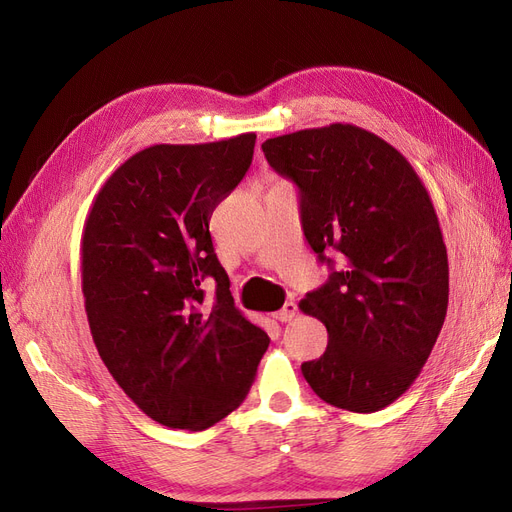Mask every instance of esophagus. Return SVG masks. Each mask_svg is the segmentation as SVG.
I'll list each match as a JSON object with an SVG mask.
<instances>
[{
    "label": "esophagus",
    "instance_id": "esophagus-1",
    "mask_svg": "<svg viewBox=\"0 0 512 512\" xmlns=\"http://www.w3.org/2000/svg\"><path fill=\"white\" fill-rule=\"evenodd\" d=\"M297 312H299L297 303H294V301H286V303H284V307L280 309V312L275 314V320H280V322H290L294 316H297Z\"/></svg>",
    "mask_w": 512,
    "mask_h": 512
}]
</instances>
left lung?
<instances>
[{
  "mask_svg": "<svg viewBox=\"0 0 512 512\" xmlns=\"http://www.w3.org/2000/svg\"><path fill=\"white\" fill-rule=\"evenodd\" d=\"M262 151L297 183L305 239L331 267L327 284L299 303L329 333L303 376L335 408L378 412L421 374L446 318L448 256L436 209L412 164L352 123L275 136ZM324 249L343 267L333 270Z\"/></svg>",
  "mask_w": 512,
  "mask_h": 512,
  "instance_id": "obj_1",
  "label": "left lung"
}]
</instances>
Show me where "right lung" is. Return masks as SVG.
Here are the masks:
<instances>
[{
    "label": "right lung",
    "instance_id": "1",
    "mask_svg": "<svg viewBox=\"0 0 512 512\" xmlns=\"http://www.w3.org/2000/svg\"><path fill=\"white\" fill-rule=\"evenodd\" d=\"M254 143L247 132L138 151L106 179L85 220L91 337L123 393L170 429L203 431L237 410L269 348V335L235 307L209 232ZM205 279L216 284L211 304Z\"/></svg>",
    "mask_w": 512,
    "mask_h": 512
}]
</instances>
